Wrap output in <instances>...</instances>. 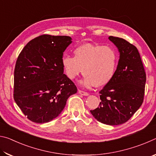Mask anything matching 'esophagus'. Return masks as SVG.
<instances>
[{
    "instance_id": "esophagus-1",
    "label": "esophagus",
    "mask_w": 156,
    "mask_h": 156,
    "mask_svg": "<svg viewBox=\"0 0 156 156\" xmlns=\"http://www.w3.org/2000/svg\"><path fill=\"white\" fill-rule=\"evenodd\" d=\"M78 93L80 94V95H82V96H89V94L87 93V92L83 91H82V90H78Z\"/></svg>"
}]
</instances>
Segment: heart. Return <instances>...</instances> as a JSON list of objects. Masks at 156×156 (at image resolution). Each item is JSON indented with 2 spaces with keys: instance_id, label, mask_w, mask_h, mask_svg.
I'll use <instances>...</instances> for the list:
<instances>
[{
  "instance_id": "obj_1",
  "label": "heart",
  "mask_w": 156,
  "mask_h": 156,
  "mask_svg": "<svg viewBox=\"0 0 156 156\" xmlns=\"http://www.w3.org/2000/svg\"><path fill=\"white\" fill-rule=\"evenodd\" d=\"M73 54L74 57L62 56V67L70 80L83 72L84 76L79 84L83 87H104L114 77L119 57L112 47L85 43L75 48Z\"/></svg>"
}]
</instances>
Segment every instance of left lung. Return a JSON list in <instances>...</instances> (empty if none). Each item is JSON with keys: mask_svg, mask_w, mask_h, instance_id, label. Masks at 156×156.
<instances>
[{"mask_svg": "<svg viewBox=\"0 0 156 156\" xmlns=\"http://www.w3.org/2000/svg\"><path fill=\"white\" fill-rule=\"evenodd\" d=\"M120 53L112 80L100 91L99 107L90 112L99 122L119 125L131 118L143 102L146 73L138 49L118 37L109 36Z\"/></svg>", "mask_w": 156, "mask_h": 156, "instance_id": "8db88e82", "label": "left lung"}]
</instances>
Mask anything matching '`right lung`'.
Masks as SVG:
<instances>
[{
  "label": "right lung",
  "mask_w": 156,
  "mask_h": 156,
  "mask_svg": "<svg viewBox=\"0 0 156 156\" xmlns=\"http://www.w3.org/2000/svg\"><path fill=\"white\" fill-rule=\"evenodd\" d=\"M67 36L42 35L30 41L18 57L14 98L29 120L51 121L62 112L69 97L77 92L64 74L63 52L72 43Z\"/></svg>",
  "instance_id": "1"
}]
</instances>
